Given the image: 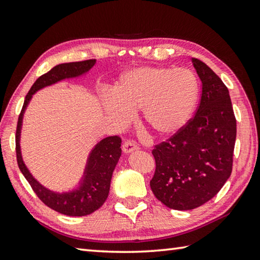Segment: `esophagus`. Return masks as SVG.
<instances>
[{
	"instance_id": "1",
	"label": "esophagus",
	"mask_w": 260,
	"mask_h": 260,
	"mask_svg": "<svg viewBox=\"0 0 260 260\" xmlns=\"http://www.w3.org/2000/svg\"><path fill=\"white\" fill-rule=\"evenodd\" d=\"M138 146H136L133 141H125V143L122 144V150H124L125 153L133 152L135 150H138Z\"/></svg>"
}]
</instances>
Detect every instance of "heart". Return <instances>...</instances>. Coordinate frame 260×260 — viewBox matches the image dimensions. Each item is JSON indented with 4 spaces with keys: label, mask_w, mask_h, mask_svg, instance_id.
Returning <instances> with one entry per match:
<instances>
[{
    "label": "heart",
    "mask_w": 260,
    "mask_h": 260,
    "mask_svg": "<svg viewBox=\"0 0 260 260\" xmlns=\"http://www.w3.org/2000/svg\"><path fill=\"white\" fill-rule=\"evenodd\" d=\"M200 96V83L188 69L140 67L127 70L104 96V107L119 122L141 111V122L155 136L173 135L187 124Z\"/></svg>",
    "instance_id": "1"
}]
</instances>
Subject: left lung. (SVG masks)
Instances as JSON below:
<instances>
[{
	"label": "left lung",
	"mask_w": 260,
	"mask_h": 260,
	"mask_svg": "<svg viewBox=\"0 0 260 260\" xmlns=\"http://www.w3.org/2000/svg\"><path fill=\"white\" fill-rule=\"evenodd\" d=\"M202 81L197 111L181 129L155 146L150 187L174 210H192L217 195L231 177L236 119L230 91L203 61L192 58Z\"/></svg>",
	"instance_id": "obj_1"
}]
</instances>
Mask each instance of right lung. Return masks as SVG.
<instances>
[{
	"instance_id": "obj_1",
	"label": "right lung",
	"mask_w": 260,
	"mask_h": 260,
	"mask_svg": "<svg viewBox=\"0 0 260 260\" xmlns=\"http://www.w3.org/2000/svg\"><path fill=\"white\" fill-rule=\"evenodd\" d=\"M96 63L95 59L72 61L56 65L49 72L42 74L30 87L26 95L16 131V153L20 172L32 187L33 191L48 208L70 217H82L95 212L108 199L112 173L121 155V139L118 135L109 136L96 144L88 158L80 186L69 192H55L39 183L29 173L21 158L19 139L25 109L32 99V95L43 87L50 86L69 78L80 77L89 71Z\"/></svg>"
}]
</instances>
